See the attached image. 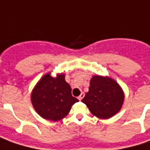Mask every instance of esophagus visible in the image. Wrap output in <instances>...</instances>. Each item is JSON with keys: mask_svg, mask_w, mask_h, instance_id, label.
Wrapping results in <instances>:
<instances>
[{"mask_svg": "<svg viewBox=\"0 0 150 150\" xmlns=\"http://www.w3.org/2000/svg\"><path fill=\"white\" fill-rule=\"evenodd\" d=\"M83 97H84V93H83V92H82L81 94H80V96L78 97V99L79 100H82V99H83Z\"/></svg>", "mask_w": 150, "mask_h": 150, "instance_id": "34e87169", "label": "esophagus"}]
</instances>
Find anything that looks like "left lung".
<instances>
[{
  "label": "left lung",
  "mask_w": 150,
  "mask_h": 150,
  "mask_svg": "<svg viewBox=\"0 0 150 150\" xmlns=\"http://www.w3.org/2000/svg\"><path fill=\"white\" fill-rule=\"evenodd\" d=\"M125 100L124 91L117 82L108 76L93 75L89 91L82 102L100 119H109L121 109Z\"/></svg>",
  "instance_id": "8db88e82"
}]
</instances>
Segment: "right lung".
<instances>
[{
	"label": "right lung",
	"instance_id": "obj_1",
	"mask_svg": "<svg viewBox=\"0 0 150 150\" xmlns=\"http://www.w3.org/2000/svg\"><path fill=\"white\" fill-rule=\"evenodd\" d=\"M34 110L43 119L59 121L67 116L72 105L78 102L71 95V88L66 82L65 74L55 77L46 73L38 82L31 92Z\"/></svg>",
	"mask_w": 150,
	"mask_h": 150
}]
</instances>
